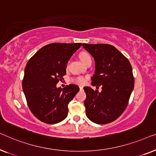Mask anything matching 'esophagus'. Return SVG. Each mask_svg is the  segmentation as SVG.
I'll list each match as a JSON object with an SVG mask.
<instances>
[{
    "instance_id": "34e87169",
    "label": "esophagus",
    "mask_w": 156,
    "mask_h": 156,
    "mask_svg": "<svg viewBox=\"0 0 156 156\" xmlns=\"http://www.w3.org/2000/svg\"><path fill=\"white\" fill-rule=\"evenodd\" d=\"M83 86H80V90H83Z\"/></svg>"
}]
</instances>
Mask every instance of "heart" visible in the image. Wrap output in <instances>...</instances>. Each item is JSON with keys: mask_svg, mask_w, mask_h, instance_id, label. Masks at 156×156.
Segmentation results:
<instances>
[{"mask_svg": "<svg viewBox=\"0 0 156 156\" xmlns=\"http://www.w3.org/2000/svg\"><path fill=\"white\" fill-rule=\"evenodd\" d=\"M80 58L81 59V61H82L84 63L85 62H87V61L92 60L90 55L88 53H87V52H85V51L81 52L80 54ZM73 81L74 83H76V84L83 85L86 83L87 78L84 77V76H78V77H76L73 79Z\"/></svg>", "mask_w": 156, "mask_h": 156, "instance_id": "1", "label": "heart"}]
</instances>
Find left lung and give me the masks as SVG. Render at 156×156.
<instances>
[{
    "instance_id": "left-lung-1",
    "label": "left lung",
    "mask_w": 156,
    "mask_h": 156,
    "mask_svg": "<svg viewBox=\"0 0 156 156\" xmlns=\"http://www.w3.org/2000/svg\"><path fill=\"white\" fill-rule=\"evenodd\" d=\"M82 46L95 59L92 85L102 86L100 93L84 87L86 115L96 124H108L117 119L128 105L134 87L132 68L128 58L112 45L84 43Z\"/></svg>"
}]
</instances>
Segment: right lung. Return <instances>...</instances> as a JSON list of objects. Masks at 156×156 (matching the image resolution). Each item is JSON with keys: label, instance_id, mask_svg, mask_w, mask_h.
<instances>
[{"label": "right lung", "instance_id": "add662e5", "mask_svg": "<svg viewBox=\"0 0 156 156\" xmlns=\"http://www.w3.org/2000/svg\"><path fill=\"white\" fill-rule=\"evenodd\" d=\"M81 43H52L41 48L28 61L23 89L28 107L40 121L56 124L68 115V105L79 91L76 85L56 87L66 74V64Z\"/></svg>", "mask_w": 156, "mask_h": 156}]
</instances>
